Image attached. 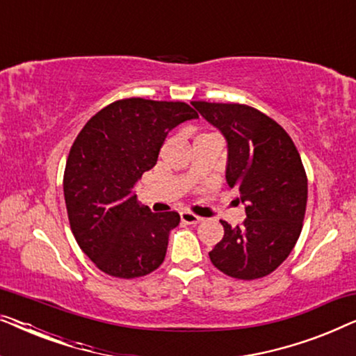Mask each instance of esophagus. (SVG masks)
I'll use <instances>...</instances> for the list:
<instances>
[{"mask_svg": "<svg viewBox=\"0 0 356 356\" xmlns=\"http://www.w3.org/2000/svg\"><path fill=\"white\" fill-rule=\"evenodd\" d=\"M179 217H181V222L188 223V225H196V223L202 220L201 217L194 216V213H191V212H181V213H179Z\"/></svg>", "mask_w": 356, "mask_h": 356, "instance_id": "esophagus-1", "label": "esophagus"}]
</instances>
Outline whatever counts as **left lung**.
Instances as JSON below:
<instances>
[{
	"label": "left lung",
	"instance_id": "left-lung-1",
	"mask_svg": "<svg viewBox=\"0 0 356 356\" xmlns=\"http://www.w3.org/2000/svg\"><path fill=\"white\" fill-rule=\"evenodd\" d=\"M228 144L227 183L245 204L243 225H223L209 252L212 264L240 280L269 275L298 241L308 201V178L293 140L282 126L252 106L191 102Z\"/></svg>",
	"mask_w": 356,
	"mask_h": 356
}]
</instances>
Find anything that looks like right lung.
Returning <instances> with one entry per match:
<instances>
[{"instance_id":"1","label":"right lung","mask_w":356,"mask_h":356,"mask_svg":"<svg viewBox=\"0 0 356 356\" xmlns=\"http://www.w3.org/2000/svg\"><path fill=\"white\" fill-rule=\"evenodd\" d=\"M197 118L184 102L116 100L87 121L67 155L63 178L67 218L77 245L102 272L147 275L162 264L178 212H150L133 193L157 163L173 128Z\"/></svg>"}]
</instances>
